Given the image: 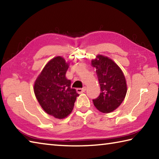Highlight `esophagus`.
I'll return each mask as SVG.
<instances>
[{
	"label": "esophagus",
	"instance_id": "obj_1",
	"mask_svg": "<svg viewBox=\"0 0 159 159\" xmlns=\"http://www.w3.org/2000/svg\"><path fill=\"white\" fill-rule=\"evenodd\" d=\"M85 90H86V88L85 87V88H77V89H76V91H77V93H78L80 94V93H84L85 91Z\"/></svg>",
	"mask_w": 159,
	"mask_h": 159
}]
</instances>
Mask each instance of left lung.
I'll use <instances>...</instances> for the list:
<instances>
[{
	"label": "left lung",
	"mask_w": 159,
	"mask_h": 159,
	"mask_svg": "<svg viewBox=\"0 0 159 159\" xmlns=\"http://www.w3.org/2000/svg\"><path fill=\"white\" fill-rule=\"evenodd\" d=\"M96 69L101 93L93 99L95 107L102 113H110L122 103L127 93L125 78L120 67L105 56L99 55L92 60Z\"/></svg>",
	"instance_id": "obj_1"
}]
</instances>
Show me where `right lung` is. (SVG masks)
<instances>
[{
  "label": "right lung",
  "mask_w": 159,
  "mask_h": 159,
  "mask_svg": "<svg viewBox=\"0 0 159 159\" xmlns=\"http://www.w3.org/2000/svg\"><path fill=\"white\" fill-rule=\"evenodd\" d=\"M68 68L63 57L53 58L45 66L34 84V93L40 105L47 114L59 119L71 114L79 95L71 88V80L66 78Z\"/></svg>",
  "instance_id": "add662e5"
}]
</instances>
